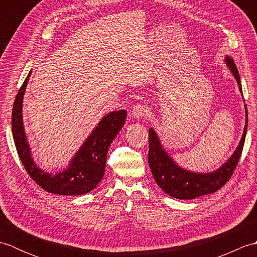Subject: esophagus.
I'll return each mask as SVG.
<instances>
[{
    "label": "esophagus",
    "mask_w": 257,
    "mask_h": 257,
    "mask_svg": "<svg viewBox=\"0 0 257 257\" xmlns=\"http://www.w3.org/2000/svg\"><path fill=\"white\" fill-rule=\"evenodd\" d=\"M147 112H148V108L144 103H137V105L134 106L132 110V117L134 119H140L144 116H147Z\"/></svg>",
    "instance_id": "1"
}]
</instances>
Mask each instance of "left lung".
<instances>
[{
	"label": "left lung",
	"mask_w": 257,
	"mask_h": 257,
	"mask_svg": "<svg viewBox=\"0 0 257 257\" xmlns=\"http://www.w3.org/2000/svg\"><path fill=\"white\" fill-rule=\"evenodd\" d=\"M224 62L237 81L238 88L242 92L241 79H239L236 65L228 56L224 58ZM244 106L245 125L237 148L219 169L212 172H193L180 167L163 148L156 130L154 128L149 129L148 163L157 184L168 195L180 200H192L201 195L215 192L228 181V179L231 178L232 173L235 170L239 158H241L245 136H246L247 132V107L246 105Z\"/></svg>",
	"instance_id": "1"
}]
</instances>
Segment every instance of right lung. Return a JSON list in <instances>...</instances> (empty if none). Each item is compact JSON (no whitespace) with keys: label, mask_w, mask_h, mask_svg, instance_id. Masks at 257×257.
<instances>
[{"label":"right lung","mask_w":257,"mask_h":257,"mask_svg":"<svg viewBox=\"0 0 257 257\" xmlns=\"http://www.w3.org/2000/svg\"><path fill=\"white\" fill-rule=\"evenodd\" d=\"M32 72L16 95L12 111V134L20 159L31 178L47 192L58 195H81L94 190L105 174L107 152L124 124L127 111L105 114L76 152L69 165L55 174L45 172L33 159L23 122V98Z\"/></svg>","instance_id":"right-lung-1"}]
</instances>
